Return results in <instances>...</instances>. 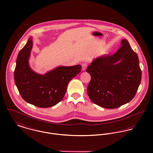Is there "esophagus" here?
Masks as SVG:
<instances>
[{"instance_id":"1","label":"esophagus","mask_w":153,"mask_h":153,"mask_svg":"<svg viewBox=\"0 0 153 153\" xmlns=\"http://www.w3.org/2000/svg\"><path fill=\"white\" fill-rule=\"evenodd\" d=\"M87 66H88V64H87V63H82V71L86 70V69H87Z\"/></svg>"}]
</instances>
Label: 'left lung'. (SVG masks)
<instances>
[{"label":"left lung","mask_w":153,"mask_h":153,"mask_svg":"<svg viewBox=\"0 0 153 153\" xmlns=\"http://www.w3.org/2000/svg\"><path fill=\"white\" fill-rule=\"evenodd\" d=\"M121 44L117 53L94 59L86 69L91 75L88 97L102 108H115L128 103L140 84L142 71L137 55L126 39Z\"/></svg>","instance_id":"obj_1"}]
</instances>
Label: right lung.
<instances>
[{
    "label": "right lung",
    "instance_id": "obj_1",
    "mask_svg": "<svg viewBox=\"0 0 153 153\" xmlns=\"http://www.w3.org/2000/svg\"><path fill=\"white\" fill-rule=\"evenodd\" d=\"M32 47L30 37L18 53L14 70L15 83L27 102L39 108H50L63 99L68 82L81 72V66H59L45 75L37 74L28 64Z\"/></svg>",
    "mask_w": 153,
    "mask_h": 153
}]
</instances>
